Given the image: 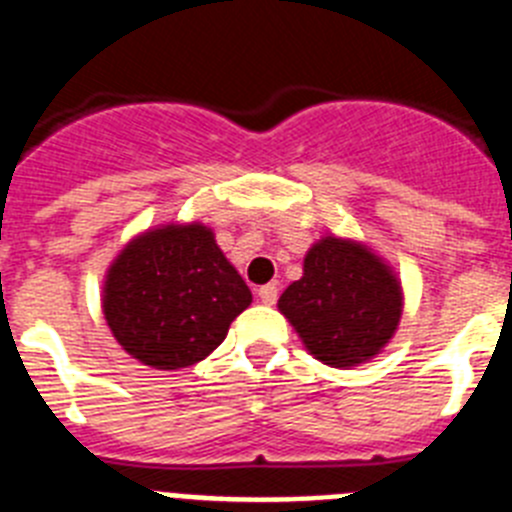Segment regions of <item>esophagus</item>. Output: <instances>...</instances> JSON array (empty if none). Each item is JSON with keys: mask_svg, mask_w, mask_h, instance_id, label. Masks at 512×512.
Wrapping results in <instances>:
<instances>
[{"mask_svg": "<svg viewBox=\"0 0 512 512\" xmlns=\"http://www.w3.org/2000/svg\"><path fill=\"white\" fill-rule=\"evenodd\" d=\"M257 296H260L262 304H275V301H278V288H275L273 283H268V286H260L257 288Z\"/></svg>", "mask_w": 512, "mask_h": 512, "instance_id": "34e87169", "label": "esophagus"}]
</instances>
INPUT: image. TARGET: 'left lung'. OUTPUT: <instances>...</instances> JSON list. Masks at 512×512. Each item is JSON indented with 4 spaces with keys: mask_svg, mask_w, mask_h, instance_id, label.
<instances>
[{
    "mask_svg": "<svg viewBox=\"0 0 512 512\" xmlns=\"http://www.w3.org/2000/svg\"><path fill=\"white\" fill-rule=\"evenodd\" d=\"M283 317L317 361L366 363L384 350L402 319L394 270L355 239L322 237L304 257V275L278 299Z\"/></svg>",
    "mask_w": 512,
    "mask_h": 512,
    "instance_id": "8db88e82",
    "label": "left lung"
}]
</instances>
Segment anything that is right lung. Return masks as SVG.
I'll use <instances>...</instances> for the list:
<instances>
[{"mask_svg": "<svg viewBox=\"0 0 512 512\" xmlns=\"http://www.w3.org/2000/svg\"><path fill=\"white\" fill-rule=\"evenodd\" d=\"M252 304L208 226L167 224L126 244L105 275L102 314L128 355L157 371L203 361Z\"/></svg>", "mask_w": 512, "mask_h": 512, "instance_id": "right-lung-1", "label": "right lung"}]
</instances>
